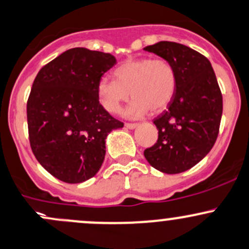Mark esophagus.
Here are the masks:
<instances>
[{"label":"esophagus","instance_id":"obj_1","mask_svg":"<svg viewBox=\"0 0 249 249\" xmlns=\"http://www.w3.org/2000/svg\"><path fill=\"white\" fill-rule=\"evenodd\" d=\"M124 125H125V128H128V129H134V128H137L139 124H125Z\"/></svg>","mask_w":249,"mask_h":249}]
</instances>
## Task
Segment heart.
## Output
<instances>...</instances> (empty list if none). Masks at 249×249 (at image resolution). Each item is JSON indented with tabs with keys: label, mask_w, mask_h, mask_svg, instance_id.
Wrapping results in <instances>:
<instances>
[{
	"label": "heart",
	"mask_w": 249,
	"mask_h": 249,
	"mask_svg": "<svg viewBox=\"0 0 249 249\" xmlns=\"http://www.w3.org/2000/svg\"><path fill=\"white\" fill-rule=\"evenodd\" d=\"M115 81L102 78L97 92L100 104L107 111L117 114L130 97L132 102L124 115L139 119L147 111L161 112L171 104L177 92L176 68L166 59H128L114 71Z\"/></svg>",
	"instance_id": "1"
}]
</instances>
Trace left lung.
Instances as JSON below:
<instances>
[{
	"mask_svg": "<svg viewBox=\"0 0 249 249\" xmlns=\"http://www.w3.org/2000/svg\"><path fill=\"white\" fill-rule=\"evenodd\" d=\"M144 51L172 63L178 76L173 100L154 120L159 139L144 156L162 173H181L197 164L215 142L223 114L220 88L208 59L190 47L161 41Z\"/></svg>",
	"mask_w": 249,
	"mask_h": 249,
	"instance_id": "8db88e82",
	"label": "left lung"
}]
</instances>
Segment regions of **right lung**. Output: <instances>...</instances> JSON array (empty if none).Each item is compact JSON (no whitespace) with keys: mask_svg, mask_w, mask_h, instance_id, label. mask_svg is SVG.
<instances>
[{"mask_svg":"<svg viewBox=\"0 0 249 249\" xmlns=\"http://www.w3.org/2000/svg\"><path fill=\"white\" fill-rule=\"evenodd\" d=\"M116 64L109 53L71 48L38 71L28 99L31 150L48 173L78 184L98 173L105 139L124 127L100 105L98 82Z\"/></svg>","mask_w":249,"mask_h":249,"instance_id":"add662e5","label":"right lung"}]
</instances>
